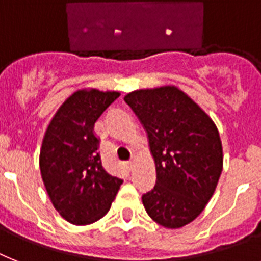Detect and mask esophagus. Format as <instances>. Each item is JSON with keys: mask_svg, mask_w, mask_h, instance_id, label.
I'll return each mask as SVG.
<instances>
[{"mask_svg": "<svg viewBox=\"0 0 261 261\" xmlns=\"http://www.w3.org/2000/svg\"><path fill=\"white\" fill-rule=\"evenodd\" d=\"M133 167H134V159L130 160V161H127V168H128V169H133Z\"/></svg>", "mask_w": 261, "mask_h": 261, "instance_id": "34e87169", "label": "esophagus"}]
</instances>
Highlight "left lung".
I'll return each mask as SVG.
<instances>
[{"label":"left lung","mask_w":261,"mask_h":261,"mask_svg":"<svg viewBox=\"0 0 261 261\" xmlns=\"http://www.w3.org/2000/svg\"><path fill=\"white\" fill-rule=\"evenodd\" d=\"M124 101L146 130L155 163V186L142 196L145 210L161 226H186L204 210L218 184L223 165L218 128L171 85L134 90Z\"/></svg>","instance_id":"obj_1"}]
</instances>
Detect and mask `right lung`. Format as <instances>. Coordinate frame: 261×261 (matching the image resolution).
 I'll list each match as a JSON object with an SVG mask.
<instances>
[{"label": "right lung", "mask_w": 261, "mask_h": 261, "mask_svg": "<svg viewBox=\"0 0 261 261\" xmlns=\"http://www.w3.org/2000/svg\"><path fill=\"white\" fill-rule=\"evenodd\" d=\"M119 92L81 89L59 107L43 137L39 165L55 210L73 225L108 213L123 180L102 168L94 123Z\"/></svg>", "instance_id": "obj_1"}]
</instances>
